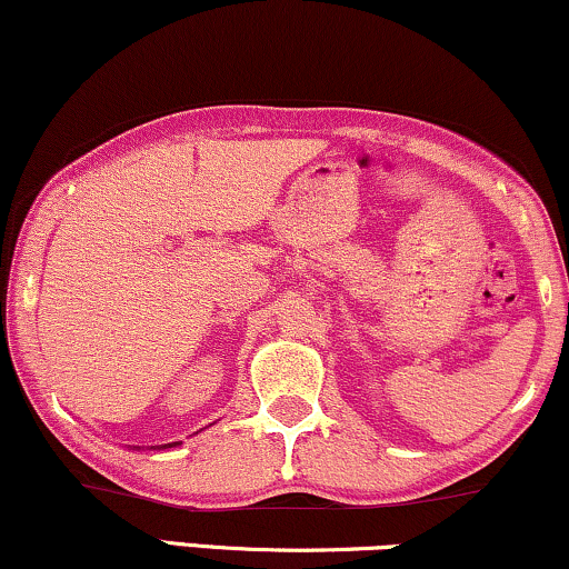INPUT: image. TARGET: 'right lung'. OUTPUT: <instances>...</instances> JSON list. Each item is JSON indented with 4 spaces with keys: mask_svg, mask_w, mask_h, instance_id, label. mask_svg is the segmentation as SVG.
I'll return each mask as SVG.
<instances>
[{
    "mask_svg": "<svg viewBox=\"0 0 569 569\" xmlns=\"http://www.w3.org/2000/svg\"><path fill=\"white\" fill-rule=\"evenodd\" d=\"M180 445V441H172V445H161V447H153V449H169V447H177Z\"/></svg>",
    "mask_w": 569,
    "mask_h": 569,
    "instance_id": "1",
    "label": "right lung"
}]
</instances>
